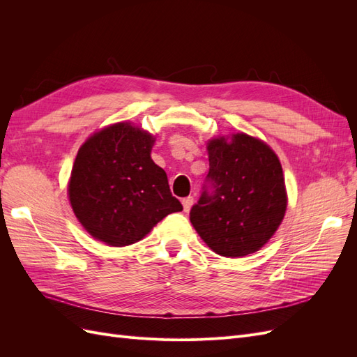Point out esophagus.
I'll use <instances>...</instances> for the list:
<instances>
[{
	"instance_id": "obj_1",
	"label": "esophagus",
	"mask_w": 357,
	"mask_h": 357,
	"mask_svg": "<svg viewBox=\"0 0 357 357\" xmlns=\"http://www.w3.org/2000/svg\"><path fill=\"white\" fill-rule=\"evenodd\" d=\"M181 204H183V210H185V211H189V210H190V207L193 205V197L183 198Z\"/></svg>"
}]
</instances>
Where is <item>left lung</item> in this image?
<instances>
[{
  "instance_id": "8db88e82",
  "label": "left lung",
  "mask_w": 357,
  "mask_h": 357,
  "mask_svg": "<svg viewBox=\"0 0 357 357\" xmlns=\"http://www.w3.org/2000/svg\"><path fill=\"white\" fill-rule=\"evenodd\" d=\"M208 185L190 210V223L214 253L257 252L282 225L287 207L283 168L274 150L244 132L207 144Z\"/></svg>"
}]
</instances>
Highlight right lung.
Here are the masks:
<instances>
[{
    "label": "right lung",
    "instance_id": "1",
    "mask_svg": "<svg viewBox=\"0 0 357 357\" xmlns=\"http://www.w3.org/2000/svg\"><path fill=\"white\" fill-rule=\"evenodd\" d=\"M155 137L121 122L91 135L71 169L68 198L75 218L95 240L134 244L168 214L181 211L167 172L150 152Z\"/></svg>",
    "mask_w": 357,
    "mask_h": 357
}]
</instances>
